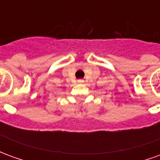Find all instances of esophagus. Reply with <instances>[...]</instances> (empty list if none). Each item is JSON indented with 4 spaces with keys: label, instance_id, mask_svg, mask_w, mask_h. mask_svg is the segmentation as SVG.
I'll return each mask as SVG.
<instances>
[{
    "label": "esophagus",
    "instance_id": "1",
    "mask_svg": "<svg viewBox=\"0 0 160 160\" xmlns=\"http://www.w3.org/2000/svg\"><path fill=\"white\" fill-rule=\"evenodd\" d=\"M78 82H79V83H82V82H83V80H78Z\"/></svg>",
    "mask_w": 160,
    "mask_h": 160
}]
</instances>
